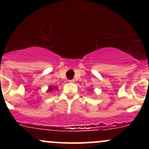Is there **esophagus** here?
Listing matches in <instances>:
<instances>
[{
	"label": "esophagus",
	"mask_w": 149,
	"mask_h": 149,
	"mask_svg": "<svg viewBox=\"0 0 149 149\" xmlns=\"http://www.w3.org/2000/svg\"><path fill=\"white\" fill-rule=\"evenodd\" d=\"M69 83H75V80H74V79L70 80H69Z\"/></svg>",
	"instance_id": "34e87169"
}]
</instances>
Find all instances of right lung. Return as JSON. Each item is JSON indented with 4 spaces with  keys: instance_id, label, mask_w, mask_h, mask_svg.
<instances>
[{
    "instance_id": "obj_1",
    "label": "right lung",
    "mask_w": 149,
    "mask_h": 149,
    "mask_svg": "<svg viewBox=\"0 0 149 149\" xmlns=\"http://www.w3.org/2000/svg\"><path fill=\"white\" fill-rule=\"evenodd\" d=\"M56 88H57V87H56V86H54V88H53V87H52V86H49V88H48V90H47V91H48V92L52 91V90H53V88L55 89Z\"/></svg>"
}]
</instances>
